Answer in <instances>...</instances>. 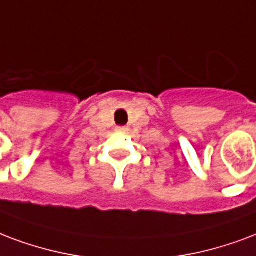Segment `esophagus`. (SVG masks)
<instances>
[{
    "mask_svg": "<svg viewBox=\"0 0 256 256\" xmlns=\"http://www.w3.org/2000/svg\"><path fill=\"white\" fill-rule=\"evenodd\" d=\"M128 130V128H126V126H118L116 128V132H126Z\"/></svg>",
    "mask_w": 256,
    "mask_h": 256,
    "instance_id": "obj_1",
    "label": "esophagus"
}]
</instances>
